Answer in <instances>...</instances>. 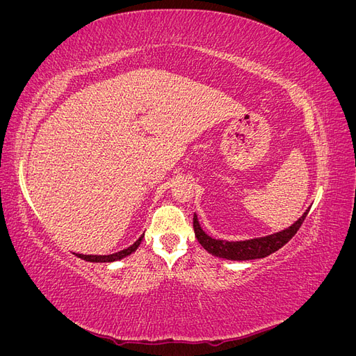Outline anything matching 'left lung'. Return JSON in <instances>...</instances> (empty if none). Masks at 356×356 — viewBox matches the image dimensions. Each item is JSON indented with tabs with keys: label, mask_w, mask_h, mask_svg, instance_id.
I'll list each match as a JSON object with an SVG mask.
<instances>
[{
	"label": "left lung",
	"mask_w": 356,
	"mask_h": 356,
	"mask_svg": "<svg viewBox=\"0 0 356 356\" xmlns=\"http://www.w3.org/2000/svg\"><path fill=\"white\" fill-rule=\"evenodd\" d=\"M309 209H306V212L301 215L294 224H291L289 227L273 234L263 236V238L234 241V242L213 239L202 229L196 213H195V218H193V229H195V234L199 243L203 246V250H207L213 257L224 258V260H232V261L257 260V258H264L267 255L276 252L277 250H281V248L297 233L300 225L303 224Z\"/></svg>",
	"instance_id": "1"
}]
</instances>
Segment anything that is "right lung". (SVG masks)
I'll list each match as a JSON object with an SVG mask.
<instances>
[{
	"mask_svg": "<svg viewBox=\"0 0 356 356\" xmlns=\"http://www.w3.org/2000/svg\"><path fill=\"white\" fill-rule=\"evenodd\" d=\"M143 239H144V234H141V238H139L136 242H134L129 248H126V250L118 251L115 254H110V255H84V254H75V255L81 258V260L90 261V263H114L118 260H123V258H126L127 255L134 254L138 250V246L141 245Z\"/></svg>",
	"mask_w": 356,
	"mask_h": 356,
	"instance_id": "right-lung-1",
	"label": "right lung"
}]
</instances>
